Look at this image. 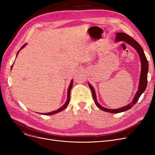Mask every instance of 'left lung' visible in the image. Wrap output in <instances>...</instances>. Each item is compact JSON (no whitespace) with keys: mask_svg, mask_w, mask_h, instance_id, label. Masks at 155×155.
I'll use <instances>...</instances> for the list:
<instances>
[{"mask_svg":"<svg viewBox=\"0 0 155 155\" xmlns=\"http://www.w3.org/2000/svg\"><path fill=\"white\" fill-rule=\"evenodd\" d=\"M124 41L131 45L132 47H133L135 50L137 51V53L139 54L141 63V75L140 78V82L139 85H138V90L135 94V96L134 97L133 100L131 103H129L126 106H124L121 108L117 109H107V108H104L97 101V97H96V94L95 92V90L94 87L88 83V86L90 87L91 90L92 91L93 99L95 102V104L99 108H100L101 110L110 113H119L124 111H126L131 109L134 104L137 102L138 99L141 95V94L144 92L146 90V86H147V77H148V62L147 59H146V57L144 54V51L143 50L142 47L141 45L138 43L136 41H135L132 37L127 35L124 32H117L116 33V41Z\"/></svg>","mask_w":155,"mask_h":155,"instance_id":"obj_1","label":"left lung"}]
</instances>
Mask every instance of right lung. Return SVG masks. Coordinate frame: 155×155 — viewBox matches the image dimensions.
Segmentation results:
<instances>
[{"label": "right lung", "instance_id": "1", "mask_svg": "<svg viewBox=\"0 0 155 155\" xmlns=\"http://www.w3.org/2000/svg\"><path fill=\"white\" fill-rule=\"evenodd\" d=\"M26 45V44H25V45H24L21 48V49L20 50L18 51V53H17V56H18V53H19V52L20 51V50H21V49H22L24 46H25ZM12 66H13V64L12 65V67H11V69H12ZM72 86H73V80H71V82H70V85H69V87H68V92H67V101H66V102H65V104L63 105L62 107H61L60 108H59L58 109H57L56 110H54V111H53V112H48V113H43V114H42V113H39V114H44V115H52V114H56V113H58V112H61V111H62L63 110H64L65 108H66L67 107V105H68V104H69V102H70V91H71V88H72Z\"/></svg>", "mask_w": 155, "mask_h": 155}]
</instances>
